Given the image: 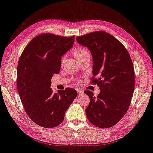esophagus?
Listing matches in <instances>:
<instances>
[{
    "mask_svg": "<svg viewBox=\"0 0 153 153\" xmlns=\"http://www.w3.org/2000/svg\"><path fill=\"white\" fill-rule=\"evenodd\" d=\"M77 92L79 95H81V94H82V93H83V91H81V89H77Z\"/></svg>",
    "mask_w": 153,
    "mask_h": 153,
    "instance_id": "obj_1",
    "label": "esophagus"
}]
</instances>
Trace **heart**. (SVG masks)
I'll return each instance as SVG.
<instances>
[{
    "mask_svg": "<svg viewBox=\"0 0 153 153\" xmlns=\"http://www.w3.org/2000/svg\"><path fill=\"white\" fill-rule=\"evenodd\" d=\"M88 54H89V52L87 49H85L84 48H78L75 51V57L76 59L80 58Z\"/></svg>",
    "mask_w": 153,
    "mask_h": 153,
    "instance_id": "obj_1",
    "label": "heart"
}]
</instances>
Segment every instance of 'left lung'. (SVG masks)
Masks as SVG:
<instances>
[{
  "label": "left lung",
  "instance_id": "obj_1",
  "mask_svg": "<svg viewBox=\"0 0 153 153\" xmlns=\"http://www.w3.org/2000/svg\"><path fill=\"white\" fill-rule=\"evenodd\" d=\"M76 41L91 51V82L101 90L97 97L91 91H84L90 99L86 116L96 127H112L128 111L133 95L134 71L130 56L121 42L104 31L77 36Z\"/></svg>",
  "mask_w": 153,
  "mask_h": 153
}]
</instances>
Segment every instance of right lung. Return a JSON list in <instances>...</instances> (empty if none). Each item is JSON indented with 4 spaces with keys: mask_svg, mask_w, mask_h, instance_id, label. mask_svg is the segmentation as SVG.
I'll return each mask as SVG.
<instances>
[{
    "mask_svg": "<svg viewBox=\"0 0 153 153\" xmlns=\"http://www.w3.org/2000/svg\"><path fill=\"white\" fill-rule=\"evenodd\" d=\"M74 37L40 34L27 44L19 58L17 69L19 95L28 116L44 128H52L64 120L77 93L66 88L53 94L51 79L59 74L62 56L69 51Z\"/></svg>",
    "mask_w": 153,
    "mask_h": 153,
    "instance_id": "right-lung-1",
    "label": "right lung"
}]
</instances>
